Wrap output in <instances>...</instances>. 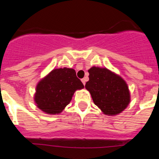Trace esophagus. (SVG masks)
<instances>
[{
    "mask_svg": "<svg viewBox=\"0 0 159 159\" xmlns=\"http://www.w3.org/2000/svg\"><path fill=\"white\" fill-rule=\"evenodd\" d=\"M81 81H82V83H83V84L85 85L86 81H87V80H86V78H83V79H81Z\"/></svg>",
    "mask_w": 159,
    "mask_h": 159,
    "instance_id": "esophagus-1",
    "label": "esophagus"
}]
</instances>
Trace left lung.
<instances>
[{"label":"left lung","instance_id":"obj_1","mask_svg":"<svg viewBox=\"0 0 159 159\" xmlns=\"http://www.w3.org/2000/svg\"><path fill=\"white\" fill-rule=\"evenodd\" d=\"M88 72L89 81L85 88L90 92L95 105L107 116L123 112L131 102L130 91L125 80L102 67L92 66Z\"/></svg>","mask_w":159,"mask_h":159}]
</instances>
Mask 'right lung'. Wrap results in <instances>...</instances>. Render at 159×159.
<instances>
[{
	"mask_svg": "<svg viewBox=\"0 0 159 159\" xmlns=\"http://www.w3.org/2000/svg\"><path fill=\"white\" fill-rule=\"evenodd\" d=\"M84 87L75 69H54L36 84L34 102L45 114H59L70 102L75 92Z\"/></svg>",
	"mask_w": 159,
	"mask_h": 159,
	"instance_id": "right-lung-1",
	"label": "right lung"
}]
</instances>
